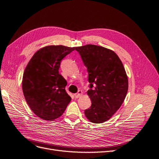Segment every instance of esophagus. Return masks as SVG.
Returning a JSON list of instances; mask_svg holds the SVG:
<instances>
[{"mask_svg": "<svg viewBox=\"0 0 159 159\" xmlns=\"http://www.w3.org/2000/svg\"><path fill=\"white\" fill-rule=\"evenodd\" d=\"M82 95H83V91L79 90L77 93L75 94V97L76 98H79V97H80Z\"/></svg>", "mask_w": 159, "mask_h": 159, "instance_id": "1", "label": "esophagus"}]
</instances>
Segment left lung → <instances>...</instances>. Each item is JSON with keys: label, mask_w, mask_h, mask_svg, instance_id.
<instances>
[{"label": "left lung", "mask_w": 159, "mask_h": 159, "mask_svg": "<svg viewBox=\"0 0 159 159\" xmlns=\"http://www.w3.org/2000/svg\"><path fill=\"white\" fill-rule=\"evenodd\" d=\"M89 73L90 83L87 94L92 105L84 110L90 121L101 124L110 120L124 102L128 78L121 61L111 49L88 44L75 49Z\"/></svg>", "instance_id": "obj_1"}]
</instances>
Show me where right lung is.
I'll use <instances>...</instances> for the list:
<instances>
[{"instance_id": "add662e5", "label": "right lung", "mask_w": 159, "mask_h": 159, "mask_svg": "<svg viewBox=\"0 0 159 159\" xmlns=\"http://www.w3.org/2000/svg\"><path fill=\"white\" fill-rule=\"evenodd\" d=\"M76 48L48 45L34 53L22 78L25 99L34 113L45 121L61 116L71 100L66 93V81L59 73L61 61Z\"/></svg>"}]
</instances>
